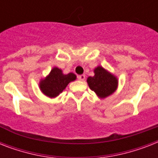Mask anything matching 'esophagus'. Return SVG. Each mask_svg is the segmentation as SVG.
<instances>
[{
  "instance_id": "34e87169",
  "label": "esophagus",
  "mask_w": 158,
  "mask_h": 158,
  "mask_svg": "<svg viewBox=\"0 0 158 158\" xmlns=\"http://www.w3.org/2000/svg\"><path fill=\"white\" fill-rule=\"evenodd\" d=\"M78 79H79V81H84V79H85V75H84V74L79 75V76H78Z\"/></svg>"
}]
</instances>
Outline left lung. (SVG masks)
<instances>
[{
	"instance_id": "1",
	"label": "left lung",
	"mask_w": 158,
	"mask_h": 158,
	"mask_svg": "<svg viewBox=\"0 0 158 158\" xmlns=\"http://www.w3.org/2000/svg\"><path fill=\"white\" fill-rule=\"evenodd\" d=\"M94 72V76H89L87 79V83L90 89L102 99L114 94L119 84L117 77L101 65L97 66Z\"/></svg>"
}]
</instances>
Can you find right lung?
Returning <instances> with one entry per match:
<instances>
[{"mask_svg": "<svg viewBox=\"0 0 158 158\" xmlns=\"http://www.w3.org/2000/svg\"><path fill=\"white\" fill-rule=\"evenodd\" d=\"M76 79V75L74 73L63 74L61 69L54 67L52 69L48 75L40 79L39 89L41 92L47 97L54 98L59 96L67 85Z\"/></svg>", "mask_w": 158, "mask_h": 158, "instance_id": "right-lung-1", "label": "right lung"}]
</instances>
